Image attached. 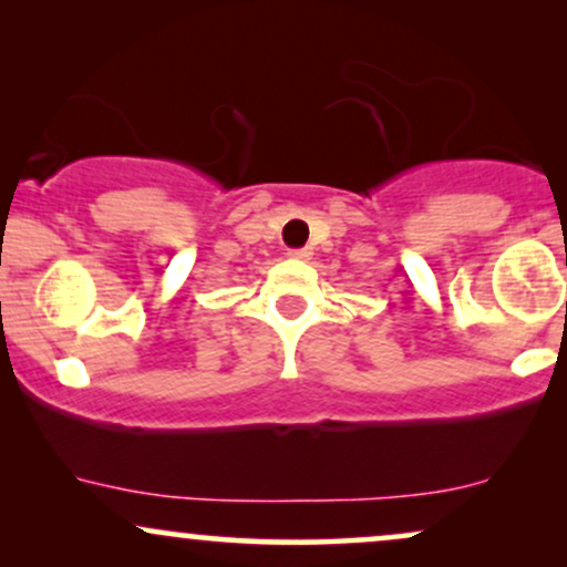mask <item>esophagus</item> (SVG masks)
<instances>
[{
  "instance_id": "obj_1",
  "label": "esophagus",
  "mask_w": 567,
  "mask_h": 567,
  "mask_svg": "<svg viewBox=\"0 0 567 567\" xmlns=\"http://www.w3.org/2000/svg\"><path fill=\"white\" fill-rule=\"evenodd\" d=\"M288 256H290V258H296V261H309V258H311V250H309V247H298V250H290Z\"/></svg>"
}]
</instances>
